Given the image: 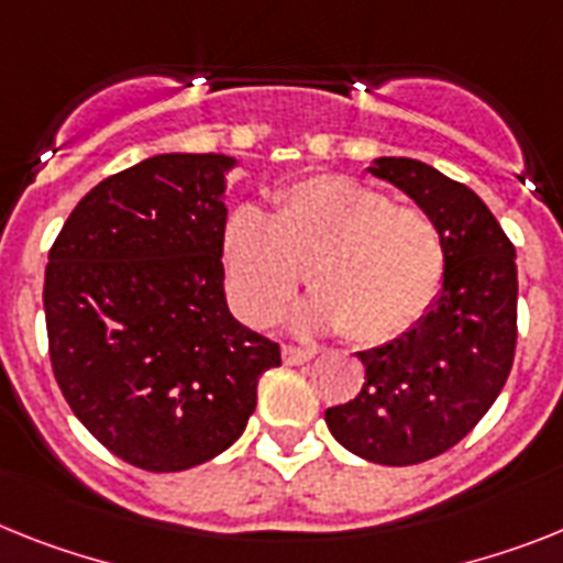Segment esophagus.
Returning a JSON list of instances; mask_svg holds the SVG:
<instances>
[{"instance_id": "obj_1", "label": "esophagus", "mask_w": 563, "mask_h": 563, "mask_svg": "<svg viewBox=\"0 0 563 563\" xmlns=\"http://www.w3.org/2000/svg\"><path fill=\"white\" fill-rule=\"evenodd\" d=\"M283 361L289 363V366H300V363L311 361V352L309 349H300V346H291V343H286V346H283Z\"/></svg>"}]
</instances>
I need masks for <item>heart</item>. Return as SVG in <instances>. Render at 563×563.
Here are the masks:
<instances>
[{"label": "heart", "instance_id": "b5f03b06", "mask_svg": "<svg viewBox=\"0 0 563 563\" xmlns=\"http://www.w3.org/2000/svg\"><path fill=\"white\" fill-rule=\"evenodd\" d=\"M223 263L231 300L249 323L280 318L306 272L311 323L380 346L427 318L443 289L446 245L418 206H395L361 179L318 174L283 188L272 217L234 211Z\"/></svg>", "mask_w": 563, "mask_h": 563}]
</instances>
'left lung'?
Masks as SVG:
<instances>
[{"mask_svg":"<svg viewBox=\"0 0 563 563\" xmlns=\"http://www.w3.org/2000/svg\"><path fill=\"white\" fill-rule=\"evenodd\" d=\"M369 172L438 223L446 274L412 332L357 352L366 369L361 395L325 409V423L354 455L409 466L452 450L507 384L518 340V268L512 240L464 183L409 157H380Z\"/></svg>","mask_w":563,"mask_h":563,"instance_id":"obj_1","label":"left lung"}]
</instances>
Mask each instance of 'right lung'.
Here are the masks:
<instances>
[{
    "instance_id": "right-lung-1",
    "label": "right lung",
    "mask_w": 563,
    "mask_h": 563,
    "mask_svg": "<svg viewBox=\"0 0 563 563\" xmlns=\"http://www.w3.org/2000/svg\"><path fill=\"white\" fill-rule=\"evenodd\" d=\"M223 154H159L70 211L45 268L51 366L70 412L145 472L206 464L243 434L280 346L231 318Z\"/></svg>"
}]
</instances>
